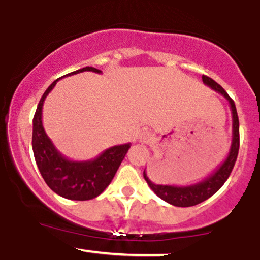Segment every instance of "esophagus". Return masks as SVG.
<instances>
[{
    "instance_id": "obj_1",
    "label": "esophagus",
    "mask_w": 260,
    "mask_h": 260,
    "mask_svg": "<svg viewBox=\"0 0 260 260\" xmlns=\"http://www.w3.org/2000/svg\"><path fill=\"white\" fill-rule=\"evenodd\" d=\"M151 139H153V136H151V133L148 132V131H144V132L139 136L140 143H143V144H148V143H150Z\"/></svg>"
}]
</instances>
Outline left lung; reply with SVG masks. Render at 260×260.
<instances>
[{
	"instance_id": "obj_1",
	"label": "left lung",
	"mask_w": 260,
	"mask_h": 260,
	"mask_svg": "<svg viewBox=\"0 0 260 260\" xmlns=\"http://www.w3.org/2000/svg\"><path fill=\"white\" fill-rule=\"evenodd\" d=\"M203 83L221 94L226 100L229 101L230 107H231L232 113V143L230 148L229 155L221 165L217 168L209 177L198 182V183L188 184V186H172V184H156L149 180L147 172H143L145 181L149 184V187L154 190V193L157 197H160L162 201L168 202L169 204L175 205V207H193V205L199 204V203L207 201L211 196H214L217 190L223 186L226 180L231 174L234 169L236 159L238 155V149H240V122H238L237 111L234 100L229 96V94L223 90V88L220 84H217L214 79L209 78L207 76L202 77Z\"/></svg>"
}]
</instances>
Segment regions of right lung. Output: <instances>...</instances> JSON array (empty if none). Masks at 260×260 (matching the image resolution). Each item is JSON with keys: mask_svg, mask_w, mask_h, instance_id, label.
<instances>
[{"mask_svg": "<svg viewBox=\"0 0 260 260\" xmlns=\"http://www.w3.org/2000/svg\"><path fill=\"white\" fill-rule=\"evenodd\" d=\"M101 73L94 67H84L67 76L85 72ZM66 77V76H64ZM56 79L41 96L32 120V151L44 181L55 193L71 201H89L101 194L111 183L122 160L126 156L131 143L106 149L92 160L74 161L63 156L47 137L43 126V105Z\"/></svg>", "mask_w": 260, "mask_h": 260, "instance_id": "obj_1", "label": "right lung"}]
</instances>
